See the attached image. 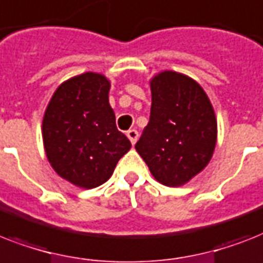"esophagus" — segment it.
<instances>
[{
    "mask_svg": "<svg viewBox=\"0 0 263 263\" xmlns=\"http://www.w3.org/2000/svg\"><path fill=\"white\" fill-rule=\"evenodd\" d=\"M127 136H128V139L131 140V143L135 144L138 138H139V132L136 131V129H129V131H127Z\"/></svg>",
    "mask_w": 263,
    "mask_h": 263,
    "instance_id": "34e87169",
    "label": "esophagus"
}]
</instances>
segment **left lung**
<instances>
[{"instance_id": "1", "label": "left lung", "mask_w": 263, "mask_h": 263, "mask_svg": "<svg viewBox=\"0 0 263 263\" xmlns=\"http://www.w3.org/2000/svg\"><path fill=\"white\" fill-rule=\"evenodd\" d=\"M150 84V121L135 148L156 180L177 187L198 175L212 158L216 116L203 88L188 76L165 71Z\"/></svg>"}]
</instances>
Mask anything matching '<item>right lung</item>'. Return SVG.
I'll return each instance as SVG.
<instances>
[{
  "mask_svg": "<svg viewBox=\"0 0 263 263\" xmlns=\"http://www.w3.org/2000/svg\"><path fill=\"white\" fill-rule=\"evenodd\" d=\"M110 83L87 72L64 82L51 97L42 124L47 160L63 179L95 188L111 176L131 142L116 127Z\"/></svg>",
  "mask_w": 263,
  "mask_h": 263,
  "instance_id": "right-lung-1",
  "label": "right lung"
}]
</instances>
